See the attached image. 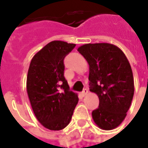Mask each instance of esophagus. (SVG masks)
<instances>
[{
  "label": "esophagus",
  "mask_w": 148,
  "mask_h": 148,
  "mask_svg": "<svg viewBox=\"0 0 148 148\" xmlns=\"http://www.w3.org/2000/svg\"><path fill=\"white\" fill-rule=\"evenodd\" d=\"M89 93V91H88V90L87 89H84L83 91H82V96H86V95H87V93Z\"/></svg>",
  "instance_id": "34e87169"
}]
</instances>
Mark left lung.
<instances>
[{"mask_svg": "<svg viewBox=\"0 0 148 148\" xmlns=\"http://www.w3.org/2000/svg\"><path fill=\"white\" fill-rule=\"evenodd\" d=\"M90 66V90L99 98L92 112L95 124L103 130L118 127L127 116L134 95V78L124 52L107 42L87 43L77 48Z\"/></svg>", "mask_w": 148, "mask_h": 148, "instance_id": "1", "label": "left lung"}]
</instances>
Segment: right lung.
I'll return each instance as SVG.
<instances>
[{
    "label": "right lung",
    "mask_w": 148,
    "mask_h": 148,
    "mask_svg": "<svg viewBox=\"0 0 148 148\" xmlns=\"http://www.w3.org/2000/svg\"><path fill=\"white\" fill-rule=\"evenodd\" d=\"M76 44L55 40L34 55L27 77V92L34 114L43 127L58 131L67 126L78 102L64 77L66 55Z\"/></svg>",
    "instance_id": "1"
}]
</instances>
